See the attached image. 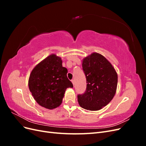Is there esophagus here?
Listing matches in <instances>:
<instances>
[{
	"label": "esophagus",
	"mask_w": 146,
	"mask_h": 146,
	"mask_svg": "<svg viewBox=\"0 0 146 146\" xmlns=\"http://www.w3.org/2000/svg\"><path fill=\"white\" fill-rule=\"evenodd\" d=\"M71 82H72V83L73 85H74V80H71Z\"/></svg>",
	"instance_id": "esophagus-1"
}]
</instances>
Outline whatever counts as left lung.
I'll use <instances>...</instances> for the list:
<instances>
[{
	"mask_svg": "<svg viewBox=\"0 0 146 146\" xmlns=\"http://www.w3.org/2000/svg\"><path fill=\"white\" fill-rule=\"evenodd\" d=\"M82 69L86 78V89L78 94L81 107L90 111L99 110L111 101L116 93L117 75L104 56L93 53L83 59Z\"/></svg>",
	"mask_w": 146,
	"mask_h": 146,
	"instance_id": "1",
	"label": "left lung"
}]
</instances>
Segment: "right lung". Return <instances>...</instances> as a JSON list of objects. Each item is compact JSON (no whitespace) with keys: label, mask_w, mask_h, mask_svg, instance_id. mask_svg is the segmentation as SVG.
<instances>
[{"label":"right lung","mask_w":146,"mask_h":146,"mask_svg":"<svg viewBox=\"0 0 146 146\" xmlns=\"http://www.w3.org/2000/svg\"><path fill=\"white\" fill-rule=\"evenodd\" d=\"M68 69L59 56L52 54L35 66L30 75L29 87L36 102L54 109L59 107L66 90L73 85L67 77Z\"/></svg>","instance_id":"obj_1"}]
</instances>
